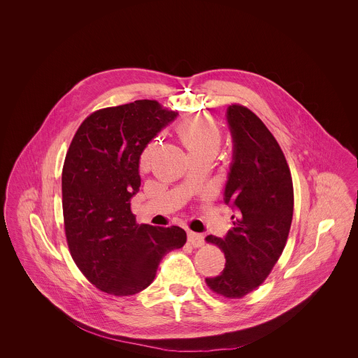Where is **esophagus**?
<instances>
[{"mask_svg":"<svg viewBox=\"0 0 358 358\" xmlns=\"http://www.w3.org/2000/svg\"><path fill=\"white\" fill-rule=\"evenodd\" d=\"M187 241H189V244H192L193 247L199 248V247H201V245L204 244V236H203L201 234H196V232L189 231V232H187Z\"/></svg>","mask_w":358,"mask_h":358,"instance_id":"34e87169","label":"esophagus"}]
</instances>
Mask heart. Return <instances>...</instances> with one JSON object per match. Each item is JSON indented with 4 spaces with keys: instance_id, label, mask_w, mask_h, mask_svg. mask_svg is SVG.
<instances>
[{
    "instance_id": "b5f03b06",
    "label": "heart",
    "mask_w": 358,
    "mask_h": 358,
    "mask_svg": "<svg viewBox=\"0 0 358 358\" xmlns=\"http://www.w3.org/2000/svg\"><path fill=\"white\" fill-rule=\"evenodd\" d=\"M177 136L193 158H215L222 148V131L217 123L208 115H194L181 120L176 127ZM157 142H149L139 157V168L148 171L152 168Z\"/></svg>"
}]
</instances>
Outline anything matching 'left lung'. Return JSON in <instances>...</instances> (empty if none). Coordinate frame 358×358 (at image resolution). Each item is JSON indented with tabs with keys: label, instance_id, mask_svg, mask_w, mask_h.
Listing matches in <instances>:
<instances>
[{
	"label": "left lung",
	"instance_id": "8db88e82",
	"mask_svg": "<svg viewBox=\"0 0 358 358\" xmlns=\"http://www.w3.org/2000/svg\"><path fill=\"white\" fill-rule=\"evenodd\" d=\"M227 120L234 161L224 200L236 209V216L231 217L234 227L225 238H205L225 256L222 273L205 282L224 298L240 299L267 279L286 247L294 187L286 157L260 118L235 103L228 107Z\"/></svg>",
	"mask_w": 358,
	"mask_h": 358
}]
</instances>
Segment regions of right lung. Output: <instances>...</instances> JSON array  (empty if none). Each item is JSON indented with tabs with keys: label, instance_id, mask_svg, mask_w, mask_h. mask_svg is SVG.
<instances>
[{
	"label": "right lung",
	"instance_id": "obj_1",
	"mask_svg": "<svg viewBox=\"0 0 358 358\" xmlns=\"http://www.w3.org/2000/svg\"><path fill=\"white\" fill-rule=\"evenodd\" d=\"M176 117L149 99L107 107L87 117L69 145L62 173L69 252L85 278L110 295L150 286L162 257L187 243L180 227L136 224L130 208L141 187V153Z\"/></svg>",
	"mask_w": 358,
	"mask_h": 358
}]
</instances>
